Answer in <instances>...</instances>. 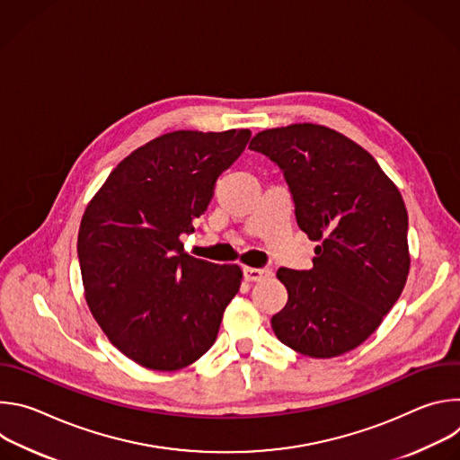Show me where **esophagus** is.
I'll return each mask as SVG.
<instances>
[{
	"label": "esophagus",
	"mask_w": 460,
	"mask_h": 460,
	"mask_svg": "<svg viewBox=\"0 0 460 460\" xmlns=\"http://www.w3.org/2000/svg\"><path fill=\"white\" fill-rule=\"evenodd\" d=\"M271 275H273V271L268 268H243V279L247 282H260Z\"/></svg>",
	"instance_id": "34e87169"
}]
</instances>
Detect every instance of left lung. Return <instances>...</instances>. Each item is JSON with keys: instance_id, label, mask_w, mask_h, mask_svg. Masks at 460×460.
<instances>
[{"instance_id": "1", "label": "left lung", "mask_w": 460, "mask_h": 460, "mask_svg": "<svg viewBox=\"0 0 460 460\" xmlns=\"http://www.w3.org/2000/svg\"><path fill=\"white\" fill-rule=\"evenodd\" d=\"M249 149L280 167L298 227L320 240L313 270L277 271L288 304L271 318L273 332L313 358L344 355L376 330L406 286L402 196L367 151L323 125L261 130Z\"/></svg>"}]
</instances>
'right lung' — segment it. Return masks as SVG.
Returning a JSON list of instances; mask_svg holds the SVG:
<instances>
[{
    "label": "right lung",
    "mask_w": 460,
    "mask_h": 460,
    "mask_svg": "<svg viewBox=\"0 0 460 460\" xmlns=\"http://www.w3.org/2000/svg\"><path fill=\"white\" fill-rule=\"evenodd\" d=\"M249 138V128H233L151 140L118 164L85 209L78 258L89 309L112 346L147 369L199 360L240 289L238 266L187 254L180 236L194 231Z\"/></svg>",
    "instance_id": "add662e5"
}]
</instances>
